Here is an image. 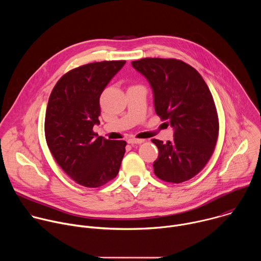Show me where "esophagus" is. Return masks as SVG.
<instances>
[{"mask_svg": "<svg viewBox=\"0 0 261 261\" xmlns=\"http://www.w3.org/2000/svg\"><path fill=\"white\" fill-rule=\"evenodd\" d=\"M144 141V139H137V138H129L128 139V143H131V144H139V143H142Z\"/></svg>", "mask_w": 261, "mask_h": 261, "instance_id": "1", "label": "esophagus"}]
</instances>
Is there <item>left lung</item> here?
<instances>
[{
    "label": "left lung",
    "instance_id": "1",
    "mask_svg": "<svg viewBox=\"0 0 261 261\" xmlns=\"http://www.w3.org/2000/svg\"><path fill=\"white\" fill-rule=\"evenodd\" d=\"M132 66L150 83L156 114L174 130L171 141L152 139L159 150L155 174L175 184L192 178L213 155L219 134L208 87L193 67L179 60L145 58Z\"/></svg>",
    "mask_w": 261,
    "mask_h": 261
}]
</instances>
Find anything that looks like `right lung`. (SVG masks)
Returning a JSON list of instances; mask_svg holds the SVG:
<instances>
[{
  "label": "right lung",
  "instance_id": "add662e5",
  "mask_svg": "<svg viewBox=\"0 0 261 261\" xmlns=\"http://www.w3.org/2000/svg\"><path fill=\"white\" fill-rule=\"evenodd\" d=\"M125 63L104 61L73 69L59 80L48 99L47 145L60 167L88 188L115 178L125 155V140L105 139L93 131L100 124V96Z\"/></svg>",
  "mask_w": 261,
  "mask_h": 261
}]
</instances>
